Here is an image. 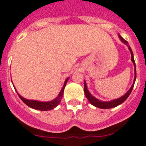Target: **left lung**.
<instances>
[{"mask_svg": "<svg viewBox=\"0 0 146 146\" xmlns=\"http://www.w3.org/2000/svg\"><path fill=\"white\" fill-rule=\"evenodd\" d=\"M119 38H120V40L121 41V42H123L124 44H125L126 45H127L128 49H129L130 52H131V61L133 62V66H134V79H133V84H132V86H131V88H130V90H128V91H127V92L124 95V96H121V97L119 98H116V99L111 100V101H110V102H103V101L98 100V98H96V97H94L92 94L89 92V90H88L87 89V86H86V81H84V93H85L86 97L87 98L88 101L90 102V103L91 104H92V105L96 107V108H101V109H110V108H115V107H117V106H119V104H121L123 103L125 100L127 99V97L130 96L131 92H132V90H133L134 84H135L136 78H137L136 64H135V61H134V58H133V51H132V50H131V47H130V45L128 44V42H127V41L125 40V39H124V38L120 36V35H119Z\"/></svg>", "mask_w": 146, "mask_h": 146, "instance_id": "8db88e82", "label": "left lung"}]
</instances>
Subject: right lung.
Returning a JSON list of instances; mask_svg holds the SVG:
<instances>
[{
  "instance_id": "add662e5",
  "label": "right lung",
  "mask_w": 146,
  "mask_h": 146,
  "mask_svg": "<svg viewBox=\"0 0 146 146\" xmlns=\"http://www.w3.org/2000/svg\"><path fill=\"white\" fill-rule=\"evenodd\" d=\"M68 78H66V80L64 82V85L62 86V90L60 91V92L59 93L58 96L55 98V99L52 100V101H50V102H39V101H36V100H29L26 99L25 98H23L21 95H19L18 93V92L16 91V90H15L16 91V92L19 95V98H21V101H22L24 103L27 105L30 108H33V109L35 110H42V111H47V110H50L54 109L56 107L58 106L59 104L61 102V99H62V96H63V92H64V89L65 86H66V84L68 80Z\"/></svg>"
}]
</instances>
